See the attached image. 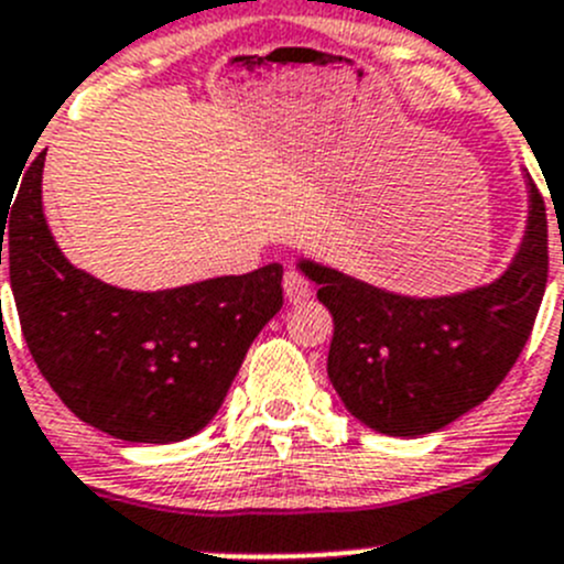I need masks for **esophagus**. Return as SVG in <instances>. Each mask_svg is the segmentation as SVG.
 Segmentation results:
<instances>
[{
	"instance_id": "34e87169",
	"label": "esophagus",
	"mask_w": 564,
	"mask_h": 564,
	"mask_svg": "<svg viewBox=\"0 0 564 564\" xmlns=\"http://www.w3.org/2000/svg\"><path fill=\"white\" fill-rule=\"evenodd\" d=\"M283 292H286V300L289 303H303V300L311 297V281L305 275H300L297 270H289L286 275H283Z\"/></svg>"
}]
</instances>
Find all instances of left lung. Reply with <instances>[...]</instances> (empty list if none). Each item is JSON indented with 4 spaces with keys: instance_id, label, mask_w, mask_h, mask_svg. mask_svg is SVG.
Instances as JSON below:
<instances>
[{
    "instance_id": "obj_1",
    "label": "left lung",
    "mask_w": 564,
    "mask_h": 564,
    "mask_svg": "<svg viewBox=\"0 0 564 564\" xmlns=\"http://www.w3.org/2000/svg\"><path fill=\"white\" fill-rule=\"evenodd\" d=\"M524 240L486 286L406 297L300 259L333 314L327 377L344 406L388 436L440 431L502 384L532 333L549 281V224L532 180Z\"/></svg>"
}]
</instances>
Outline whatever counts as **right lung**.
<instances>
[{
  "mask_svg": "<svg viewBox=\"0 0 564 564\" xmlns=\"http://www.w3.org/2000/svg\"><path fill=\"white\" fill-rule=\"evenodd\" d=\"M43 163L40 152L26 169L0 240L32 360L78 420L113 440L169 445L198 434L281 311L283 267L163 292L108 286L73 267L51 237Z\"/></svg>",
  "mask_w": 564,
  "mask_h": 564,
  "instance_id": "obj_1",
  "label": "right lung"
}]
</instances>
